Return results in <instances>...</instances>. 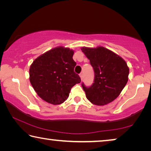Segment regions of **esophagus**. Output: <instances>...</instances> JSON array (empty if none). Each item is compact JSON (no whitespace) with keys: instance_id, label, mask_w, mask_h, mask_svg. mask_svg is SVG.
Listing matches in <instances>:
<instances>
[{"instance_id":"34e87169","label":"esophagus","mask_w":151,"mask_h":151,"mask_svg":"<svg viewBox=\"0 0 151 151\" xmlns=\"http://www.w3.org/2000/svg\"><path fill=\"white\" fill-rule=\"evenodd\" d=\"M80 77H81V80H83V73H80Z\"/></svg>"}]
</instances>
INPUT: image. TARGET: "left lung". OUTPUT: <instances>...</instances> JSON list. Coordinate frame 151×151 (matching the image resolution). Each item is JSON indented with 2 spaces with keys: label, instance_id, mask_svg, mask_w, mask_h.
<instances>
[{
  "label": "left lung",
  "instance_id": "8db88e82",
  "mask_svg": "<svg viewBox=\"0 0 151 151\" xmlns=\"http://www.w3.org/2000/svg\"><path fill=\"white\" fill-rule=\"evenodd\" d=\"M93 66L94 83L82 86L88 100L96 105H104L117 98L127 85L129 68L122 58L107 48H81Z\"/></svg>",
  "mask_w": 151,
  "mask_h": 151
}]
</instances>
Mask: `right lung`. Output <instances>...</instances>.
Segmentation results:
<instances>
[{"mask_svg":"<svg viewBox=\"0 0 151 151\" xmlns=\"http://www.w3.org/2000/svg\"><path fill=\"white\" fill-rule=\"evenodd\" d=\"M74 51L59 47L50 50L33 61L30 66V82L42 100L52 104L65 102L71 88L81 83L74 72L76 63Z\"/></svg>","mask_w":151,"mask_h":151,"instance_id":"right-lung-1","label":"right lung"}]
</instances>
